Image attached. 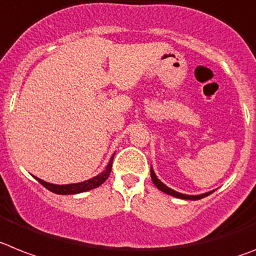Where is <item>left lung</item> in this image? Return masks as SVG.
Returning <instances> with one entry per match:
<instances>
[{"mask_svg":"<svg viewBox=\"0 0 256 256\" xmlns=\"http://www.w3.org/2000/svg\"><path fill=\"white\" fill-rule=\"evenodd\" d=\"M150 174H152V182H154V185L158 188L159 190H162L163 193H166V194H170V196H176V198H181V200H202V198H204V196H210V194L212 193V192H208V193L200 194V196H188V194H181V193H178V192H174V189H171V188H168L167 185L163 184V182H162V181L156 178L155 172L152 171V167L150 168Z\"/></svg>","mask_w":256,"mask_h":256,"instance_id":"1","label":"left lung"}]
</instances>
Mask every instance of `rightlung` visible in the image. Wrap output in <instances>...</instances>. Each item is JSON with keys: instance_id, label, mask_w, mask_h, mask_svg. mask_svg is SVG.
<instances>
[{"instance_id": "1", "label": "right lung", "mask_w": 256, "mask_h": 256, "mask_svg": "<svg viewBox=\"0 0 256 256\" xmlns=\"http://www.w3.org/2000/svg\"><path fill=\"white\" fill-rule=\"evenodd\" d=\"M112 160H114V155L111 156L110 162H108V164H107L106 170L104 172H101L100 174L94 176L93 178H89L86 181H82V182H78V184H67V185H56V184H50V182H46V181L41 180V178H37L36 180L40 182L41 185L49 189L50 192H53L56 194H78L82 193V192H88L92 190V189H96L100 185H102L104 181L108 178L111 172V168H112Z\"/></svg>"}]
</instances>
